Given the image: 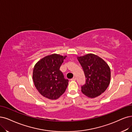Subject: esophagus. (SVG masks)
Instances as JSON below:
<instances>
[{
	"instance_id": "esophagus-1",
	"label": "esophagus",
	"mask_w": 132,
	"mask_h": 132,
	"mask_svg": "<svg viewBox=\"0 0 132 132\" xmlns=\"http://www.w3.org/2000/svg\"><path fill=\"white\" fill-rule=\"evenodd\" d=\"M71 80H72V81H75V80H76V78L75 77H74L73 78H72L71 79Z\"/></svg>"
}]
</instances>
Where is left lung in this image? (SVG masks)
<instances>
[{
    "label": "left lung",
    "mask_w": 132,
    "mask_h": 132,
    "mask_svg": "<svg viewBox=\"0 0 132 132\" xmlns=\"http://www.w3.org/2000/svg\"><path fill=\"white\" fill-rule=\"evenodd\" d=\"M84 72L86 82L81 92L90 98L101 95L108 87L111 72L108 65L102 58L94 54L77 57Z\"/></svg>",
    "instance_id": "1"
}]
</instances>
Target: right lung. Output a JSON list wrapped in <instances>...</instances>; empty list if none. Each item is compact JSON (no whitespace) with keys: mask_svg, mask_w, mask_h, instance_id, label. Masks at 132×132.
I'll return each instance as SVG.
<instances>
[{"mask_svg":"<svg viewBox=\"0 0 132 132\" xmlns=\"http://www.w3.org/2000/svg\"><path fill=\"white\" fill-rule=\"evenodd\" d=\"M66 56L53 54L44 57L34 66L32 79L36 89L43 97L56 100L65 92L69 80L60 67Z\"/></svg>","mask_w":132,"mask_h":132,"instance_id":"obj_1","label":"right lung"}]
</instances>
